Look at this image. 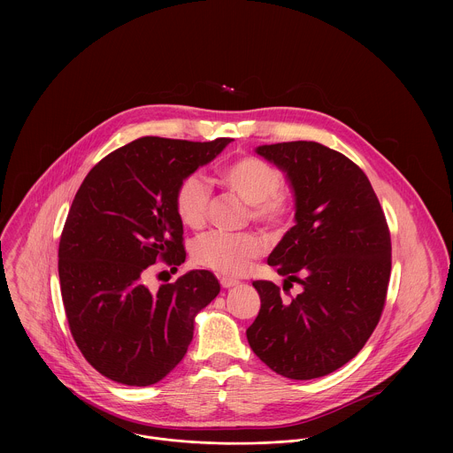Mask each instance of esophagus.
Instances as JSON below:
<instances>
[{
  "mask_svg": "<svg viewBox=\"0 0 453 453\" xmlns=\"http://www.w3.org/2000/svg\"><path fill=\"white\" fill-rule=\"evenodd\" d=\"M219 282H221V286H223V288H226V289H228V288H235V286H239V284H241L239 280L230 279V277H221V279H219Z\"/></svg>",
  "mask_w": 453,
  "mask_h": 453,
  "instance_id": "1",
  "label": "esophagus"
}]
</instances>
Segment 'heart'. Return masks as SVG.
Listing matches in <instances>:
<instances>
[{
    "mask_svg": "<svg viewBox=\"0 0 453 453\" xmlns=\"http://www.w3.org/2000/svg\"><path fill=\"white\" fill-rule=\"evenodd\" d=\"M218 176L223 185L251 205V216L266 225L280 223L289 212V198L280 188L282 174L272 164L244 157L225 164ZM209 188L205 181L192 174L183 180L176 192V212L188 228H200L205 221ZM265 241L257 234L209 232L195 241L194 259L225 275H242L251 263L263 255Z\"/></svg>",
    "mask_w": 453,
    "mask_h": 453,
    "instance_id": "obj_1",
    "label": "heart"
}]
</instances>
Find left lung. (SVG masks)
I'll use <instances>...</instances> for the list:
<instances>
[{"mask_svg":"<svg viewBox=\"0 0 453 453\" xmlns=\"http://www.w3.org/2000/svg\"><path fill=\"white\" fill-rule=\"evenodd\" d=\"M255 151L286 174L295 200V226L268 265L302 291L284 302L273 282L255 280L261 309L248 342L275 373L319 379L356 357L379 324L390 275L388 221L370 180L345 155L312 141Z\"/></svg>","mask_w":453,"mask_h":453,"instance_id":"left-lung-1","label":"left lung"}]
</instances>
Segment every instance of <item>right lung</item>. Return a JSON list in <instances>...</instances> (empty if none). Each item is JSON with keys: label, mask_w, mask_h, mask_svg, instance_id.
Returning a JSON list of instances; mask_svg holds the SVG:
<instances>
[{"label": "right lung", "mask_w": 453, "mask_h": 453, "mask_svg": "<svg viewBox=\"0 0 453 453\" xmlns=\"http://www.w3.org/2000/svg\"><path fill=\"white\" fill-rule=\"evenodd\" d=\"M234 139L141 137L104 157L83 180L59 242L71 334L106 379L146 388L185 357L195 318L219 293L209 270L150 289L153 263H185L176 192Z\"/></svg>", "instance_id": "1"}]
</instances>
